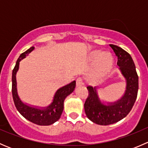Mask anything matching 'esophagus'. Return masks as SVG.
Returning a JSON list of instances; mask_svg holds the SVG:
<instances>
[{
  "mask_svg": "<svg viewBox=\"0 0 148 148\" xmlns=\"http://www.w3.org/2000/svg\"><path fill=\"white\" fill-rule=\"evenodd\" d=\"M76 85L77 86H80L82 85H83V81L82 78H78L77 79V81H76Z\"/></svg>",
  "mask_w": 148,
  "mask_h": 148,
  "instance_id": "1",
  "label": "esophagus"
}]
</instances>
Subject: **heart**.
<instances>
[{
  "label": "heart",
  "mask_w": 148,
  "mask_h": 148,
  "mask_svg": "<svg viewBox=\"0 0 148 148\" xmlns=\"http://www.w3.org/2000/svg\"><path fill=\"white\" fill-rule=\"evenodd\" d=\"M90 59L96 62V71L98 75L107 74L113 66V59L110 54L99 50L94 51L91 53Z\"/></svg>",
  "instance_id": "heart-1"
}]
</instances>
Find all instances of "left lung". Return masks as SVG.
I'll use <instances>...</instances> for the list:
<instances>
[{"instance_id":"obj_1","label":"left lung","mask_w":148,"mask_h":148,"mask_svg":"<svg viewBox=\"0 0 148 148\" xmlns=\"http://www.w3.org/2000/svg\"><path fill=\"white\" fill-rule=\"evenodd\" d=\"M117 56V65L126 81L124 95L118 100L105 104L99 97L97 87L87 86L89 95L84 103L86 117L94 123L108 125L125 118L132 110L138 92V76L130 55L122 48L110 44Z\"/></svg>"}]
</instances>
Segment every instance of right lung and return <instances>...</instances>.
<instances>
[{"mask_svg": "<svg viewBox=\"0 0 148 148\" xmlns=\"http://www.w3.org/2000/svg\"><path fill=\"white\" fill-rule=\"evenodd\" d=\"M34 49V46L22 53L16 62V66L12 72V95L13 102L18 111L23 117L30 122L38 125L46 126L56 122L60 118L64 110V102L67 96L72 93L76 86V81L59 88L55 93L52 102L45 107L31 106L23 102L20 99L17 91L16 73L19 69V63L26 58Z\"/></svg>", "mask_w": 148, "mask_h": 148, "instance_id": "1", "label": "right lung"}]
</instances>
